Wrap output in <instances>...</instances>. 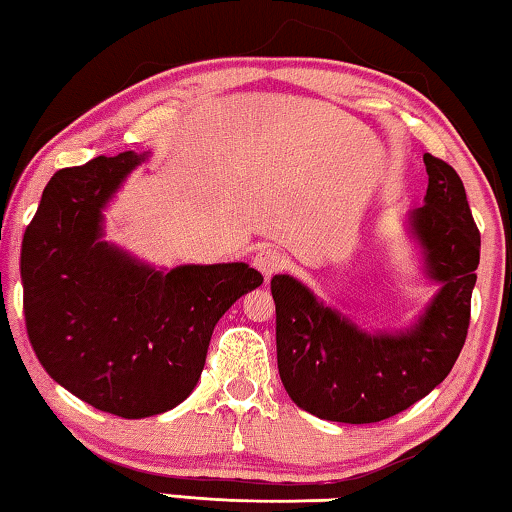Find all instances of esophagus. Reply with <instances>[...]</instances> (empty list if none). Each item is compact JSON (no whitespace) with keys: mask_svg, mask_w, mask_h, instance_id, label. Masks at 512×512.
Wrapping results in <instances>:
<instances>
[{"mask_svg":"<svg viewBox=\"0 0 512 512\" xmlns=\"http://www.w3.org/2000/svg\"><path fill=\"white\" fill-rule=\"evenodd\" d=\"M253 264L257 266V271L262 273L266 280H269L273 273H278L282 266H285V255H282L278 248L264 246V248H259L257 253H255Z\"/></svg>","mask_w":512,"mask_h":512,"instance_id":"1","label":"esophagus"}]
</instances>
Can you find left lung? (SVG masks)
I'll return each instance as SVG.
<instances>
[{"instance_id":"obj_1","label":"left lung","mask_w":512,"mask_h":512,"mask_svg":"<svg viewBox=\"0 0 512 512\" xmlns=\"http://www.w3.org/2000/svg\"><path fill=\"white\" fill-rule=\"evenodd\" d=\"M427 193L409 213L425 271L439 292L400 333H365L292 276H273L282 386L301 409L335 423H379L448 377L469 331L480 232L451 165L423 156Z\"/></svg>"}]
</instances>
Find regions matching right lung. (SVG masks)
<instances>
[{
	"label": "right lung",
	"mask_w": 512,
	"mask_h": 512,
	"mask_svg": "<svg viewBox=\"0 0 512 512\" xmlns=\"http://www.w3.org/2000/svg\"><path fill=\"white\" fill-rule=\"evenodd\" d=\"M147 154L59 170L22 239L27 335L45 372L91 407L147 418L202 375L213 326L264 282L243 262L156 271L103 241V209Z\"/></svg>",
	"instance_id": "1"
}]
</instances>
